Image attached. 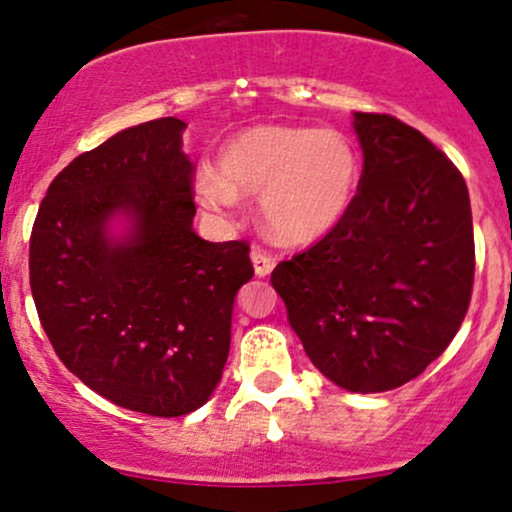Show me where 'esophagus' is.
I'll return each mask as SVG.
<instances>
[{
  "label": "esophagus",
  "instance_id": "esophagus-1",
  "mask_svg": "<svg viewBox=\"0 0 512 512\" xmlns=\"http://www.w3.org/2000/svg\"><path fill=\"white\" fill-rule=\"evenodd\" d=\"M250 262H252V269H255V276H260V279H264V276L272 274L274 269V257L267 255V252H262L260 248L252 250L250 252Z\"/></svg>",
  "mask_w": 512,
  "mask_h": 512
}]
</instances>
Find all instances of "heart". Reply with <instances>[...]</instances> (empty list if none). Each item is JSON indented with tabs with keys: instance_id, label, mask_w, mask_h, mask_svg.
<instances>
[{
	"instance_id": "1",
	"label": "heart",
	"mask_w": 512,
	"mask_h": 512,
	"mask_svg": "<svg viewBox=\"0 0 512 512\" xmlns=\"http://www.w3.org/2000/svg\"><path fill=\"white\" fill-rule=\"evenodd\" d=\"M361 187V161L342 132L298 125H255L233 134L216 170L195 175L204 209L223 211L257 197V219L274 243L308 248L342 226Z\"/></svg>"
}]
</instances>
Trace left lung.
Masks as SVG:
<instances>
[{"label": "left lung", "instance_id": "1", "mask_svg": "<svg viewBox=\"0 0 512 512\" xmlns=\"http://www.w3.org/2000/svg\"><path fill=\"white\" fill-rule=\"evenodd\" d=\"M361 187L337 231L272 286L291 330L330 383L385 392L448 349L474 281L469 192L448 156L397 117L354 113Z\"/></svg>", "mask_w": 512, "mask_h": 512}]
</instances>
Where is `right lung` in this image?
I'll use <instances>...</instances> for the list:
<instances>
[{
	"label": "right lung",
	"instance_id": "right-lung-1",
	"mask_svg": "<svg viewBox=\"0 0 512 512\" xmlns=\"http://www.w3.org/2000/svg\"><path fill=\"white\" fill-rule=\"evenodd\" d=\"M185 122H142L52 180L31 233V291L57 356L122 409L182 416L221 383L250 248L192 228Z\"/></svg>",
	"mask_w": 512,
	"mask_h": 512
}]
</instances>
